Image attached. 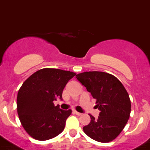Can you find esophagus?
I'll return each instance as SVG.
<instances>
[{
    "instance_id": "obj_1",
    "label": "esophagus",
    "mask_w": 150,
    "mask_h": 150,
    "mask_svg": "<svg viewBox=\"0 0 150 150\" xmlns=\"http://www.w3.org/2000/svg\"><path fill=\"white\" fill-rule=\"evenodd\" d=\"M73 112H74V114H75L76 115H78V116L81 115V113H80V112H78L76 111V110H73Z\"/></svg>"
}]
</instances>
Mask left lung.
<instances>
[{
    "mask_svg": "<svg viewBox=\"0 0 150 150\" xmlns=\"http://www.w3.org/2000/svg\"><path fill=\"white\" fill-rule=\"evenodd\" d=\"M76 78L83 85L100 110L98 118L90 114V122L83 128L90 138L102 143L112 141L129 120L131 101L123 85L114 75L103 72H84Z\"/></svg>",
    "mask_w": 150,
    "mask_h": 150,
    "instance_id": "left-lung-1",
    "label": "left lung"
}]
</instances>
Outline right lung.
<instances>
[{
    "label": "right lung",
    "instance_id": "obj_1",
    "mask_svg": "<svg viewBox=\"0 0 150 150\" xmlns=\"http://www.w3.org/2000/svg\"><path fill=\"white\" fill-rule=\"evenodd\" d=\"M76 74L58 69H42L21 85L17 96V111L30 136L46 141L60 134L72 110H64L54 101L62 99L63 89Z\"/></svg>",
    "mask_w": 150,
    "mask_h": 150
}]
</instances>
